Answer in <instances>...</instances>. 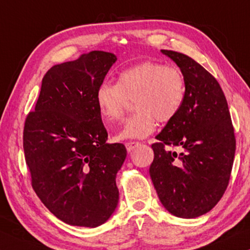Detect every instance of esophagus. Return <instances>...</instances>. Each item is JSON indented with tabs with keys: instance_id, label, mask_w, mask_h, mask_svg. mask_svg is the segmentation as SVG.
Here are the masks:
<instances>
[{
	"instance_id": "1",
	"label": "esophagus",
	"mask_w": 250,
	"mask_h": 250,
	"mask_svg": "<svg viewBox=\"0 0 250 250\" xmlns=\"http://www.w3.org/2000/svg\"><path fill=\"white\" fill-rule=\"evenodd\" d=\"M140 146V142H135V141H131V142H126L125 143V146H126V149H127L128 152L133 151V150H134L136 146Z\"/></svg>"
}]
</instances>
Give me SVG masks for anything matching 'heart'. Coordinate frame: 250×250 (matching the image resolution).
Here are the masks:
<instances>
[{
	"instance_id": "obj_1",
	"label": "heart",
	"mask_w": 250,
	"mask_h": 250,
	"mask_svg": "<svg viewBox=\"0 0 250 250\" xmlns=\"http://www.w3.org/2000/svg\"><path fill=\"white\" fill-rule=\"evenodd\" d=\"M187 84L179 68L158 61H143L118 75L117 83L104 82L97 91V104L107 122L119 121L128 100H134V115L126 119L117 140L145 139L157 121L172 122L186 101Z\"/></svg>"
}]
</instances>
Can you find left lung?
I'll list each match as a JSON object with an SVG mask.
<instances>
[{"label": "left lung", "instance_id": "left-lung-1", "mask_svg": "<svg viewBox=\"0 0 250 250\" xmlns=\"http://www.w3.org/2000/svg\"><path fill=\"white\" fill-rule=\"evenodd\" d=\"M162 52L180 67L187 94L180 114L152 143L155 158L149 173L163 206L177 217L193 218L208 213L227 190L235 152L234 128L216 78L187 54ZM168 146H179L181 152Z\"/></svg>", "mask_w": 250, "mask_h": 250}]
</instances>
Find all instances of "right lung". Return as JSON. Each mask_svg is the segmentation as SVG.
Returning <instances> with one entry per match:
<instances>
[{"label": "right lung", "mask_w": 250, "mask_h": 250, "mask_svg": "<svg viewBox=\"0 0 250 250\" xmlns=\"http://www.w3.org/2000/svg\"><path fill=\"white\" fill-rule=\"evenodd\" d=\"M117 60L92 51L46 71L35 110L27 115L23 151L32 187L64 223L95 228L117 207L116 174L126 158L122 143H107L97 91Z\"/></svg>", "instance_id": "obj_1"}]
</instances>
